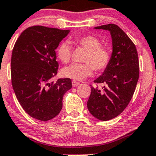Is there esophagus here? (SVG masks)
<instances>
[{"mask_svg":"<svg viewBox=\"0 0 156 156\" xmlns=\"http://www.w3.org/2000/svg\"><path fill=\"white\" fill-rule=\"evenodd\" d=\"M79 84H80V83L78 82V81H72V86H73V87H77V86H78V85H79Z\"/></svg>","mask_w":156,"mask_h":156,"instance_id":"1","label":"esophagus"}]
</instances>
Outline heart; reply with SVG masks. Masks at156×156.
Listing matches in <instances>:
<instances>
[{"label": "heart", "instance_id": "1", "mask_svg": "<svg viewBox=\"0 0 156 156\" xmlns=\"http://www.w3.org/2000/svg\"><path fill=\"white\" fill-rule=\"evenodd\" d=\"M76 43L87 51L83 61L85 63L73 64L62 70V75L65 78L81 81L92 74L94 69L101 71L108 66L111 61V52L98 37L92 35L82 36L76 39ZM58 59L63 63L70 62L71 58V47L66 41L58 45L56 50Z\"/></svg>", "mask_w": 156, "mask_h": 156}]
</instances>
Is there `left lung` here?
I'll return each mask as SVG.
<instances>
[{
	"mask_svg": "<svg viewBox=\"0 0 156 156\" xmlns=\"http://www.w3.org/2000/svg\"><path fill=\"white\" fill-rule=\"evenodd\" d=\"M94 28L110 31L113 50L108 66L94 81L105 85L101 89L91 85L87 107L96 119L108 121L119 115L130 102L139 80V62L135 44L119 26L108 24Z\"/></svg>",
	"mask_w": 156,
	"mask_h": 156,
	"instance_id": "8db88e82",
	"label": "left lung"
}]
</instances>
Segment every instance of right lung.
Segmentation results:
<instances>
[{"label": "right lung", "instance_id": "right-lung-1", "mask_svg": "<svg viewBox=\"0 0 156 156\" xmlns=\"http://www.w3.org/2000/svg\"><path fill=\"white\" fill-rule=\"evenodd\" d=\"M69 30L32 26L16 41L11 63V83L24 111L47 122L60 113L65 93L72 87L70 78L50 80L58 73L55 49Z\"/></svg>", "mask_w": 156, "mask_h": 156}]
</instances>
